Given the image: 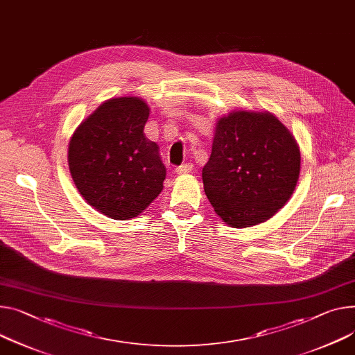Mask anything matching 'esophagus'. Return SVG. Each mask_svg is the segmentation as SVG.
<instances>
[{"instance_id":"1","label":"esophagus","mask_w":355,"mask_h":355,"mask_svg":"<svg viewBox=\"0 0 355 355\" xmlns=\"http://www.w3.org/2000/svg\"><path fill=\"white\" fill-rule=\"evenodd\" d=\"M192 171H193L192 163H183V165L176 168V173L178 175H186V173H190Z\"/></svg>"}]
</instances>
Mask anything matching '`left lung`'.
I'll use <instances>...</instances> for the list:
<instances>
[{"label": "left lung", "mask_w": 355, "mask_h": 355, "mask_svg": "<svg viewBox=\"0 0 355 355\" xmlns=\"http://www.w3.org/2000/svg\"><path fill=\"white\" fill-rule=\"evenodd\" d=\"M300 160L295 139L275 115L233 112L216 125L202 171L205 193L229 226L259 225L291 198Z\"/></svg>", "instance_id": "obj_1"}]
</instances>
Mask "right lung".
I'll return each mask as SVG.
<instances>
[{"mask_svg":"<svg viewBox=\"0 0 355 355\" xmlns=\"http://www.w3.org/2000/svg\"><path fill=\"white\" fill-rule=\"evenodd\" d=\"M149 107L139 98L102 103L72 135L71 176L83 198L115 220L141 214L163 189L166 169L145 138Z\"/></svg>","mask_w":355,"mask_h":355,"instance_id":"obj_1","label":"right lung"}]
</instances>
